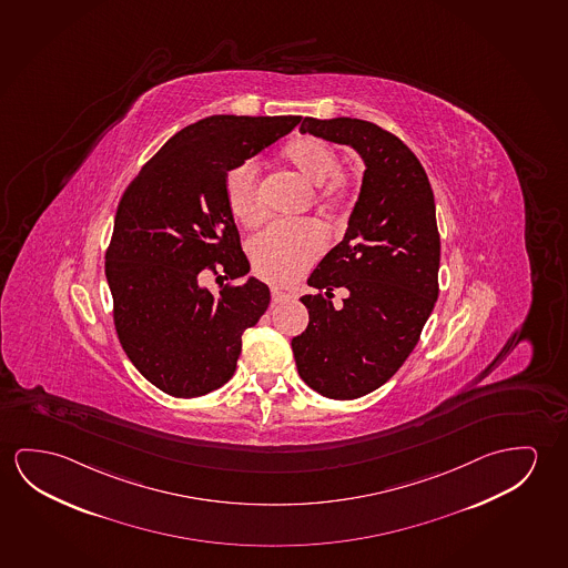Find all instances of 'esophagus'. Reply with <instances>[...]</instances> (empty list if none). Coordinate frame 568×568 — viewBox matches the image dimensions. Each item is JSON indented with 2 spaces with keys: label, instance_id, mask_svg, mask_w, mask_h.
Listing matches in <instances>:
<instances>
[{
  "label": "esophagus",
  "instance_id": "esophagus-1",
  "mask_svg": "<svg viewBox=\"0 0 568 568\" xmlns=\"http://www.w3.org/2000/svg\"><path fill=\"white\" fill-rule=\"evenodd\" d=\"M293 297L291 293H285V291H281L277 287H271V301L277 305V303H285L288 298Z\"/></svg>",
  "mask_w": 568,
  "mask_h": 568
}]
</instances>
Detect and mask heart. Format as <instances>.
<instances>
[{
	"mask_svg": "<svg viewBox=\"0 0 568 568\" xmlns=\"http://www.w3.org/2000/svg\"><path fill=\"white\" fill-rule=\"evenodd\" d=\"M281 158L305 183L315 184L313 202L326 212L346 210L358 199L354 176L341 171V159L332 145L318 138H298L287 143ZM227 210L242 226H262L267 219L263 183L250 161L232 165L224 175ZM326 250V237L313 220L283 222L267 227L250 244L255 273L275 285L297 281Z\"/></svg>",
	"mask_w": 568,
	"mask_h": 568,
	"instance_id": "b5f03b06",
	"label": "heart"
}]
</instances>
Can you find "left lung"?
I'll use <instances>...</instances> for the list:
<instances>
[{
    "instance_id": "1",
    "label": "left lung",
    "mask_w": 568,
    "mask_h": 568,
    "mask_svg": "<svg viewBox=\"0 0 568 568\" xmlns=\"http://www.w3.org/2000/svg\"><path fill=\"white\" fill-rule=\"evenodd\" d=\"M303 133L356 149L359 199L341 244L308 277V326L291 341L298 376L328 399L348 402L384 385L409 358L438 297L435 196L415 153L392 131L356 118H305ZM334 287L349 297L331 305Z\"/></svg>"
}]
</instances>
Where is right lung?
I'll return each instance as SVG.
<instances>
[{"label": "right lung", "mask_w": 568, "mask_h": 568, "mask_svg": "<svg viewBox=\"0 0 568 568\" xmlns=\"http://www.w3.org/2000/svg\"><path fill=\"white\" fill-rule=\"evenodd\" d=\"M301 120L210 115L175 133L125 186L105 277L123 352L161 392L191 399L234 376L242 334L271 297L253 277L232 283L250 262L224 199V175ZM204 272L221 281L219 296L201 287Z\"/></svg>", "instance_id": "add662e5"}]
</instances>
